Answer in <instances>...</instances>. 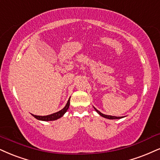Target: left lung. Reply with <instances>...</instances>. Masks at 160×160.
I'll return each instance as SVG.
<instances>
[{"instance_id":"1","label":"left lung","mask_w":160,"mask_h":160,"mask_svg":"<svg viewBox=\"0 0 160 160\" xmlns=\"http://www.w3.org/2000/svg\"><path fill=\"white\" fill-rule=\"evenodd\" d=\"M94 109L96 110V111L97 112V113L99 114L100 116H103V117H104V118H106V119H121V118H122V117H119V116H108V115H105V114H103V113H102L100 111H98V110H97V109H96L95 108H94Z\"/></svg>"}]
</instances>
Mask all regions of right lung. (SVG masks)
Here are the masks:
<instances>
[{
    "mask_svg": "<svg viewBox=\"0 0 160 160\" xmlns=\"http://www.w3.org/2000/svg\"><path fill=\"white\" fill-rule=\"evenodd\" d=\"M70 99L68 100V103H67L66 105H65V107L63 108L62 110H61L60 111L57 112V113H52V114H50V115H47V116H36V115H32L34 116L35 119H38V120H42V121H53V120H56L59 119V118H61L62 116L64 115V114L66 113L67 110H68L69 107H70Z\"/></svg>",
    "mask_w": 160,
    "mask_h": 160,
    "instance_id": "add662e5",
    "label": "right lung"
}]
</instances>
